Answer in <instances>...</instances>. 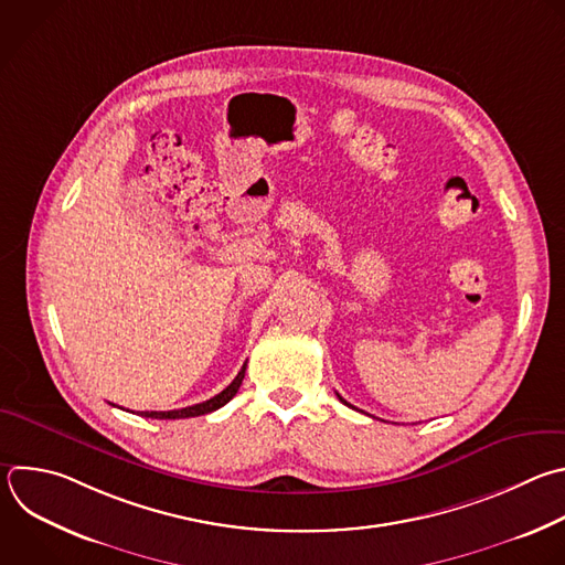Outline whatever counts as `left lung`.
Masks as SVG:
<instances>
[{
	"instance_id": "8db88e82",
	"label": "left lung",
	"mask_w": 565,
	"mask_h": 565,
	"mask_svg": "<svg viewBox=\"0 0 565 565\" xmlns=\"http://www.w3.org/2000/svg\"><path fill=\"white\" fill-rule=\"evenodd\" d=\"M337 397H339V395H337ZM339 402H341V404H345V406H348V408H352V406H350V404H348V402H345V399H341V397H339Z\"/></svg>"
}]
</instances>
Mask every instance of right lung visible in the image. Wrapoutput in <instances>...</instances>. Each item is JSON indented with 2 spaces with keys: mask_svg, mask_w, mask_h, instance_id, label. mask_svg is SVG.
Returning a JSON list of instances; mask_svg holds the SVG:
<instances>
[{
  "mask_svg": "<svg viewBox=\"0 0 565 565\" xmlns=\"http://www.w3.org/2000/svg\"><path fill=\"white\" fill-rule=\"evenodd\" d=\"M244 374H246V363L242 365V370L237 372V377L233 380L231 386H226L220 395H215L213 399L209 402H202V404H195V406H188V408H179V411H163V413H157V411H146V413H137L141 417H150V419H188V417H200V415H209L222 406H226L239 391L242 382H244Z\"/></svg>",
  "mask_w": 565,
  "mask_h": 565,
  "instance_id": "1",
  "label": "right lung"
}]
</instances>
